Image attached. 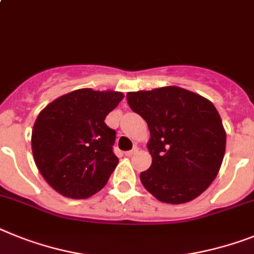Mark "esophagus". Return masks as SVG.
<instances>
[{"instance_id": "1", "label": "esophagus", "mask_w": 254, "mask_h": 254, "mask_svg": "<svg viewBox=\"0 0 254 254\" xmlns=\"http://www.w3.org/2000/svg\"><path fill=\"white\" fill-rule=\"evenodd\" d=\"M138 152V147H134L133 150L131 151H127V152H125V155H127V157H131L133 156V155H135V153Z\"/></svg>"}]
</instances>
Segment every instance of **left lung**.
<instances>
[{
	"instance_id": "left-lung-1",
	"label": "left lung",
	"mask_w": 254,
	"mask_h": 254,
	"mask_svg": "<svg viewBox=\"0 0 254 254\" xmlns=\"http://www.w3.org/2000/svg\"><path fill=\"white\" fill-rule=\"evenodd\" d=\"M127 99L151 133L147 148L152 164L140 173L144 189L168 204L203 193L218 174L226 150V131L212 102L178 86L130 91Z\"/></svg>"
}]
</instances>
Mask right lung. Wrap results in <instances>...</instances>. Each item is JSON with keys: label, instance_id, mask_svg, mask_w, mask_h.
<instances>
[{"label": "right lung", "instance_id": "obj_1", "mask_svg": "<svg viewBox=\"0 0 254 254\" xmlns=\"http://www.w3.org/2000/svg\"><path fill=\"white\" fill-rule=\"evenodd\" d=\"M123 98L120 91L78 89L40 112L32 130V152L57 192L86 199L106 186L119 159L112 151L116 131L104 119Z\"/></svg>", "mask_w": 254, "mask_h": 254}]
</instances>
